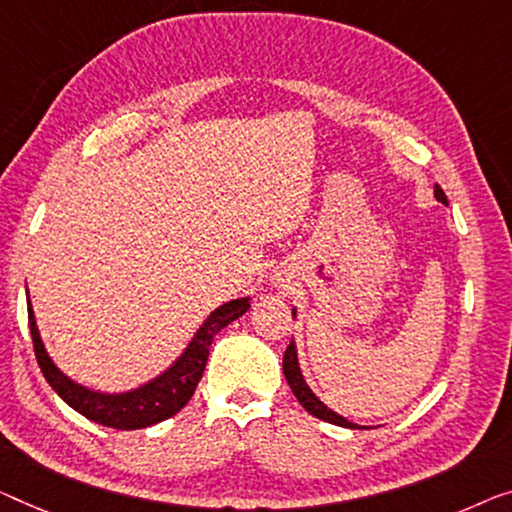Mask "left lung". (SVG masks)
Returning a JSON list of instances; mask_svg holds the SVG:
<instances>
[{
	"instance_id": "1",
	"label": "left lung",
	"mask_w": 512,
	"mask_h": 512,
	"mask_svg": "<svg viewBox=\"0 0 512 512\" xmlns=\"http://www.w3.org/2000/svg\"><path fill=\"white\" fill-rule=\"evenodd\" d=\"M434 197L441 204H446L448 207V200H446V193L441 190L439 186H434ZM292 317H296V308H292ZM282 372H285V379L289 388H292V393L296 395V400L301 402V407L312 414L315 418H322L326 423H333V425H340V427H349V430H368L365 425H356L352 421H347L345 416L335 414L331 407H326V404L317 398L315 393H312V388L305 384V377L301 372V365H299V354H296V342L294 338L289 340V345L285 349V356H282Z\"/></svg>"
}]
</instances>
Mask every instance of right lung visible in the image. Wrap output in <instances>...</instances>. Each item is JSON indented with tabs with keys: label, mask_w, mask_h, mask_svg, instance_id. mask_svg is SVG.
Returning <instances> with one entry per match:
<instances>
[{
	"label": "right lung",
	"mask_w": 512,
	"mask_h": 512,
	"mask_svg": "<svg viewBox=\"0 0 512 512\" xmlns=\"http://www.w3.org/2000/svg\"><path fill=\"white\" fill-rule=\"evenodd\" d=\"M250 301H253L250 296H243V299H232L218 305V308L204 319L200 329L195 331L186 349L177 356V361H174L170 368L160 372L158 377L149 379L147 384L131 388V391L124 393L94 391V388L78 384V381L64 375V372L57 368L55 361H52L48 354V349L43 345L41 333H38L29 292L27 317L38 368H41L45 381L52 386V391H55L68 407H73L78 414L89 418V421L105 427H114V430H142V427L165 421V418L174 416L177 411L186 407L202 379L213 338H216L227 324L239 319L243 312L250 308Z\"/></svg>",
	"instance_id": "right-lung-1"
}]
</instances>
